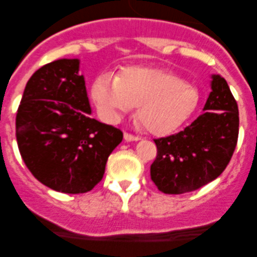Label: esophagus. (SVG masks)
<instances>
[{
	"label": "esophagus",
	"mask_w": 257,
	"mask_h": 257,
	"mask_svg": "<svg viewBox=\"0 0 257 257\" xmlns=\"http://www.w3.org/2000/svg\"><path fill=\"white\" fill-rule=\"evenodd\" d=\"M124 139H125L126 142H137L141 138H139L138 136H133V134L131 133H124Z\"/></svg>",
	"instance_id": "obj_1"
}]
</instances>
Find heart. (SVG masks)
<instances>
[{
    "instance_id": "1",
    "label": "heart",
    "mask_w": 257,
    "mask_h": 257,
    "mask_svg": "<svg viewBox=\"0 0 257 257\" xmlns=\"http://www.w3.org/2000/svg\"><path fill=\"white\" fill-rule=\"evenodd\" d=\"M93 102L107 121H116L138 105V118L155 136L172 133L196 109L198 90L175 73L155 67L131 66L99 74L90 88Z\"/></svg>"
}]
</instances>
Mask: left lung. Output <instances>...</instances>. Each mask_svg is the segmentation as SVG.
I'll return each mask as SVG.
<instances>
[{"mask_svg":"<svg viewBox=\"0 0 257 257\" xmlns=\"http://www.w3.org/2000/svg\"><path fill=\"white\" fill-rule=\"evenodd\" d=\"M204 112L184 131L154 139L150 178L162 193L184 194L215 180L231 160L239 137V108L227 82L212 76Z\"/></svg>","mask_w":257,"mask_h":257,"instance_id":"obj_1","label":"left lung"}]
</instances>
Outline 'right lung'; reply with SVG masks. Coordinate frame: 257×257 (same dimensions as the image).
<instances>
[{"instance_id":"add662e5","label":"right lung","mask_w":257,"mask_h":257,"mask_svg":"<svg viewBox=\"0 0 257 257\" xmlns=\"http://www.w3.org/2000/svg\"><path fill=\"white\" fill-rule=\"evenodd\" d=\"M78 59H58L27 82L16 115L21 157L38 181L56 191L82 194L103 179L123 132L90 118Z\"/></svg>"}]
</instances>
